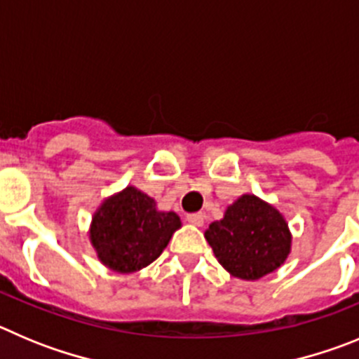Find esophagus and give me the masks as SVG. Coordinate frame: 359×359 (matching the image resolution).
<instances>
[{"label":"esophagus","instance_id":"obj_1","mask_svg":"<svg viewBox=\"0 0 359 359\" xmlns=\"http://www.w3.org/2000/svg\"><path fill=\"white\" fill-rule=\"evenodd\" d=\"M186 219L191 225H195V227H202L203 219H205V215H202V212H193V215H187Z\"/></svg>","mask_w":359,"mask_h":359}]
</instances>
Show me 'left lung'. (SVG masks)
<instances>
[{
  "label": "left lung",
  "mask_w": 359,
  "mask_h": 359,
  "mask_svg": "<svg viewBox=\"0 0 359 359\" xmlns=\"http://www.w3.org/2000/svg\"><path fill=\"white\" fill-rule=\"evenodd\" d=\"M205 240L218 263L245 280L276 272L292 250L284 216L256 195H243L229 205L224 218L209 225Z\"/></svg>",
  "instance_id": "8db88e82"
}]
</instances>
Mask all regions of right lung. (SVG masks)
Segmentation results:
<instances>
[{
    "label": "right lung",
    "instance_id": "obj_1",
    "mask_svg": "<svg viewBox=\"0 0 359 359\" xmlns=\"http://www.w3.org/2000/svg\"><path fill=\"white\" fill-rule=\"evenodd\" d=\"M180 225L175 212L159 211L151 196L128 186L96 209L89 240L105 266L132 273L154 263Z\"/></svg>",
    "mask_w": 359,
    "mask_h": 359
}]
</instances>
